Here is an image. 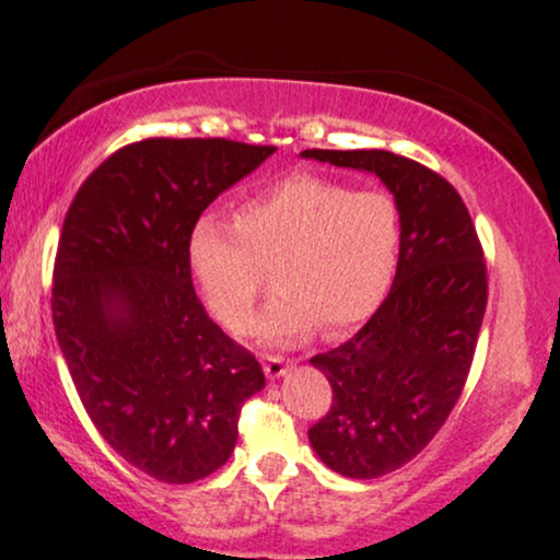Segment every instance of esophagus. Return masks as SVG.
<instances>
[{"label": "esophagus", "instance_id": "34e87169", "mask_svg": "<svg viewBox=\"0 0 560 560\" xmlns=\"http://www.w3.org/2000/svg\"><path fill=\"white\" fill-rule=\"evenodd\" d=\"M292 365H294V361H284L281 355H268L266 363H262V371H266L268 378H279V376H284Z\"/></svg>", "mask_w": 560, "mask_h": 560}]
</instances>
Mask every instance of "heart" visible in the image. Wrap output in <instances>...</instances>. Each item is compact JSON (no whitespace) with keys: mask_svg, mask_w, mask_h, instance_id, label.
I'll use <instances>...</instances> for the list:
<instances>
[{"mask_svg":"<svg viewBox=\"0 0 560 560\" xmlns=\"http://www.w3.org/2000/svg\"><path fill=\"white\" fill-rule=\"evenodd\" d=\"M400 253V218L382 191H350L316 173H292L234 210V226L202 218L189 236V268L210 313L231 334L253 329L276 271L279 298L260 334L294 345L316 326L339 334L387 298Z\"/></svg>","mask_w":560,"mask_h":560,"instance_id":"1","label":"heart"}]
</instances>
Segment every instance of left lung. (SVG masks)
I'll list each match as a JSON object with an SVG mask.
<instances>
[{
    "label": "left lung",
    "instance_id": "obj_1",
    "mask_svg": "<svg viewBox=\"0 0 560 560\" xmlns=\"http://www.w3.org/2000/svg\"><path fill=\"white\" fill-rule=\"evenodd\" d=\"M302 158L376 173L400 210L395 284L369 324L311 358L331 408L307 429L331 471L376 479L413 460L458 402L487 307L485 249L455 186L387 150H305Z\"/></svg>",
    "mask_w": 560,
    "mask_h": 560
}]
</instances>
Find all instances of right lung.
Listing matches in <instances>:
<instances>
[{
  "label": "right lung",
  "instance_id": "right-lung-1",
  "mask_svg": "<svg viewBox=\"0 0 560 560\" xmlns=\"http://www.w3.org/2000/svg\"><path fill=\"white\" fill-rule=\"evenodd\" d=\"M276 147L141 139L120 147L70 202L52 273V320L96 432L168 485L229 460L260 363L205 311L191 284L199 215Z\"/></svg>",
  "mask_w": 560,
  "mask_h": 560
}]
</instances>
